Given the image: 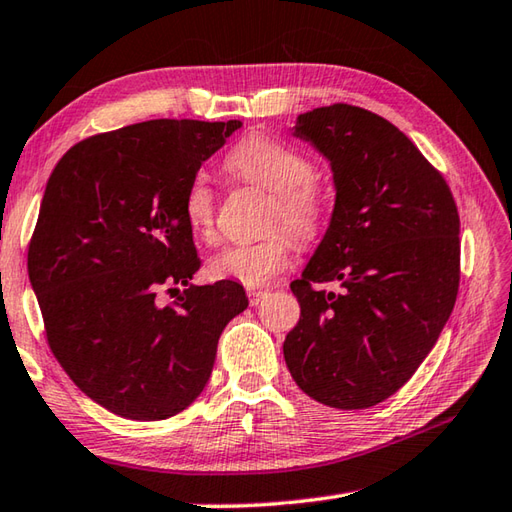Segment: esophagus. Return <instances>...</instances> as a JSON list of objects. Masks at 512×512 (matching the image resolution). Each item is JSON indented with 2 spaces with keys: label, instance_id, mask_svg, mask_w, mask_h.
I'll list each match as a JSON object with an SVG mask.
<instances>
[{
  "label": "esophagus",
  "instance_id": "obj_1",
  "mask_svg": "<svg viewBox=\"0 0 512 512\" xmlns=\"http://www.w3.org/2000/svg\"><path fill=\"white\" fill-rule=\"evenodd\" d=\"M266 295H268L266 291H250V293H248V300H250V304L257 306L259 302H264Z\"/></svg>",
  "mask_w": 512,
  "mask_h": 512
}]
</instances>
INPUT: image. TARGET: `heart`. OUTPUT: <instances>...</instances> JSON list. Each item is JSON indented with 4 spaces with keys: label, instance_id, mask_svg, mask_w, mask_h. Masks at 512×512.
<instances>
[{
    "label": "heart",
    "instance_id": "b5f03b06",
    "mask_svg": "<svg viewBox=\"0 0 512 512\" xmlns=\"http://www.w3.org/2000/svg\"><path fill=\"white\" fill-rule=\"evenodd\" d=\"M237 179L273 194L271 228L282 224L297 241L318 237L327 217V197L313 179V163L297 147L268 134H250L226 156ZM217 194L206 176L192 179L183 194V219L197 239L215 237ZM288 231V232H289ZM287 232V233H288ZM285 230L255 244H230L208 259L212 280H228L248 288L264 286L288 266L293 238Z\"/></svg>",
    "mask_w": 512,
    "mask_h": 512
}]
</instances>
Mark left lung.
Returning a JSON list of instances; mask_svg holds the SVG:
<instances>
[{
	"instance_id": "obj_1",
	"label": "left lung",
	"mask_w": 512,
	"mask_h": 512,
	"mask_svg": "<svg viewBox=\"0 0 512 512\" xmlns=\"http://www.w3.org/2000/svg\"><path fill=\"white\" fill-rule=\"evenodd\" d=\"M293 134L333 172L329 228L291 291L284 360L338 410L383 403L439 340L459 291V212L443 176L383 116L353 105L300 114ZM338 281L340 294L312 288Z\"/></svg>"
}]
</instances>
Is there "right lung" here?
<instances>
[{
    "label": "right lung",
    "instance_id": "1",
    "mask_svg": "<svg viewBox=\"0 0 512 512\" xmlns=\"http://www.w3.org/2000/svg\"><path fill=\"white\" fill-rule=\"evenodd\" d=\"M241 120H147L91 136L46 183L29 280L46 340L91 401L132 421L183 412L212 374L244 286L190 284L199 271L183 194ZM189 288L161 307V285ZM171 290H178L172 289Z\"/></svg>",
    "mask_w": 512,
    "mask_h": 512
}]
</instances>
